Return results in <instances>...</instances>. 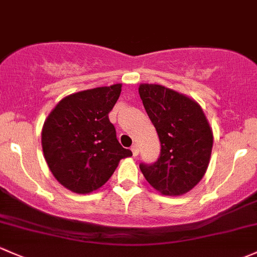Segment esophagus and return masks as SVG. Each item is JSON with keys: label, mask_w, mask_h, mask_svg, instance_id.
<instances>
[{"label": "esophagus", "mask_w": 257, "mask_h": 257, "mask_svg": "<svg viewBox=\"0 0 257 257\" xmlns=\"http://www.w3.org/2000/svg\"><path fill=\"white\" fill-rule=\"evenodd\" d=\"M131 150H132V153H133V155H134V156H137L138 154H139V149H138V145H137V144L132 145Z\"/></svg>", "instance_id": "1"}]
</instances>
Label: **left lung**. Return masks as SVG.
<instances>
[{
  "mask_svg": "<svg viewBox=\"0 0 257 257\" xmlns=\"http://www.w3.org/2000/svg\"><path fill=\"white\" fill-rule=\"evenodd\" d=\"M139 94L161 144L155 163L139 165L143 175L166 196L188 192L202 180L212 154L213 134L203 110L160 85H140Z\"/></svg>",
  "mask_w": 257,
  "mask_h": 257,
  "instance_id": "1",
  "label": "left lung"
}]
</instances>
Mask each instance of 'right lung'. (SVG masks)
<instances>
[{
	"label": "right lung",
	"instance_id": "add662e5",
	"mask_svg": "<svg viewBox=\"0 0 257 257\" xmlns=\"http://www.w3.org/2000/svg\"><path fill=\"white\" fill-rule=\"evenodd\" d=\"M121 85L97 87L61 99L45 120L42 147L54 177L76 193H88L109 180L132 151L119 144L108 118Z\"/></svg>",
	"mask_w": 257,
	"mask_h": 257
}]
</instances>
